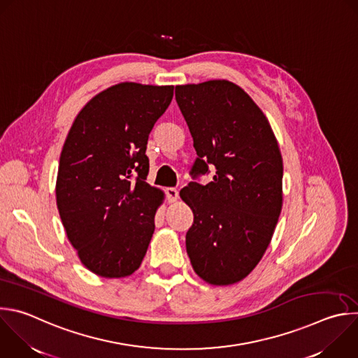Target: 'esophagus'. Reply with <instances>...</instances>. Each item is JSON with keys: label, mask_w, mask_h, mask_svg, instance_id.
<instances>
[{"label": "esophagus", "mask_w": 358, "mask_h": 358, "mask_svg": "<svg viewBox=\"0 0 358 358\" xmlns=\"http://www.w3.org/2000/svg\"><path fill=\"white\" fill-rule=\"evenodd\" d=\"M166 195H167L169 202H176L178 199V191L176 188H173V187L166 188Z\"/></svg>", "instance_id": "esophagus-1"}]
</instances>
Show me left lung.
<instances>
[{"label":"left lung","instance_id":"left-lung-1","mask_svg":"<svg viewBox=\"0 0 358 358\" xmlns=\"http://www.w3.org/2000/svg\"><path fill=\"white\" fill-rule=\"evenodd\" d=\"M196 159L180 192L192 209L185 246L194 271L213 285L243 280L260 262L282 206V157L266 115L226 80L176 87ZM216 169L203 186L196 180Z\"/></svg>","mask_w":358,"mask_h":358}]
</instances>
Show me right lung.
<instances>
[{"label": "right lung", "mask_w": 358, "mask_h": 358, "mask_svg": "<svg viewBox=\"0 0 358 358\" xmlns=\"http://www.w3.org/2000/svg\"><path fill=\"white\" fill-rule=\"evenodd\" d=\"M173 90L116 84L80 110L67 135L56 182L57 208L81 263L96 275H131L148 252L163 192L146 182V148Z\"/></svg>", "instance_id": "right-lung-1"}]
</instances>
